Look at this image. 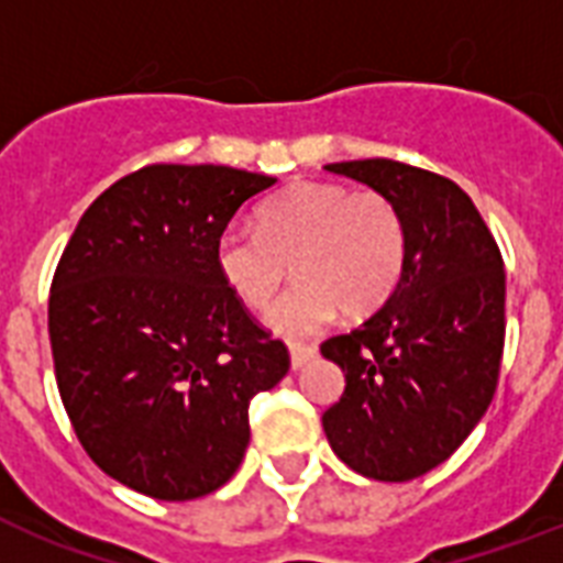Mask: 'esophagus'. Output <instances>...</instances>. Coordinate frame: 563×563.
Listing matches in <instances>:
<instances>
[{"label":"esophagus","instance_id":"obj_1","mask_svg":"<svg viewBox=\"0 0 563 563\" xmlns=\"http://www.w3.org/2000/svg\"><path fill=\"white\" fill-rule=\"evenodd\" d=\"M316 347H309V344H289V356H291V368L300 371L307 365L309 360H316Z\"/></svg>","mask_w":563,"mask_h":563}]
</instances>
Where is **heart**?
Returning a JSON list of instances; mask_svg holds the SVG:
<instances>
[{
  "label": "heart",
  "instance_id": "heart-1",
  "mask_svg": "<svg viewBox=\"0 0 563 563\" xmlns=\"http://www.w3.org/2000/svg\"><path fill=\"white\" fill-rule=\"evenodd\" d=\"M409 230L383 192L298 180L260 207L256 230L228 228L216 239V268L245 307L263 309L291 260L298 283L268 309L286 339L324 330L339 312L368 318L400 286Z\"/></svg>",
  "mask_w": 563,
  "mask_h": 563
}]
</instances>
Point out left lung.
<instances>
[{
    "mask_svg": "<svg viewBox=\"0 0 563 563\" xmlns=\"http://www.w3.org/2000/svg\"><path fill=\"white\" fill-rule=\"evenodd\" d=\"M388 195L409 230L400 286L321 353L344 371L324 432L347 467L409 482L446 462L488 411L506 342V272L488 224L459 184L397 161L330 163Z\"/></svg>",
    "mask_w": 563,
    "mask_h": 563,
    "instance_id": "8db88e82",
    "label": "left lung"
}]
</instances>
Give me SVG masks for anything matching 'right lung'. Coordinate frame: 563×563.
Returning <instances> with one entry per match:
<instances>
[{"instance_id":"add662e5","label":"right lung","mask_w":563,"mask_h":563,"mask_svg":"<svg viewBox=\"0 0 563 563\" xmlns=\"http://www.w3.org/2000/svg\"><path fill=\"white\" fill-rule=\"evenodd\" d=\"M277 178L157 163L78 221L48 295L57 391L101 471L145 497L221 488L251 441L247 406L289 371L216 268V239Z\"/></svg>"}]
</instances>
